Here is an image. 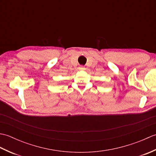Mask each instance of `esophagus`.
<instances>
[{"mask_svg": "<svg viewBox=\"0 0 156 156\" xmlns=\"http://www.w3.org/2000/svg\"><path fill=\"white\" fill-rule=\"evenodd\" d=\"M78 69H79V70H80V71H83L85 69V68L84 67V66H80V67L78 68Z\"/></svg>", "mask_w": 156, "mask_h": 156, "instance_id": "esophagus-1", "label": "esophagus"}]
</instances>
